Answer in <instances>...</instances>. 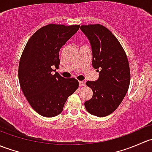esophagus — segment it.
Masks as SVG:
<instances>
[{"label": "esophagus", "mask_w": 152, "mask_h": 152, "mask_svg": "<svg viewBox=\"0 0 152 152\" xmlns=\"http://www.w3.org/2000/svg\"><path fill=\"white\" fill-rule=\"evenodd\" d=\"M79 86H81V87L85 86V82H84V81H80V82H79Z\"/></svg>", "instance_id": "34e87169"}]
</instances>
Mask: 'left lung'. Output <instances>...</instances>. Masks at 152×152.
Segmentation results:
<instances>
[{"instance_id": "obj_1", "label": "left lung", "mask_w": 152, "mask_h": 152, "mask_svg": "<svg viewBox=\"0 0 152 152\" xmlns=\"http://www.w3.org/2000/svg\"><path fill=\"white\" fill-rule=\"evenodd\" d=\"M80 29L91 45L93 67L99 72L97 80L86 83L93 95L85 102V108L93 115L104 117L118 108L128 91V59L117 38L106 27L95 24L82 26Z\"/></svg>"}]
</instances>
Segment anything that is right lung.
Instances as JSON below:
<instances>
[{"label": "right lung", "mask_w": 152, "mask_h": 152, "mask_svg": "<svg viewBox=\"0 0 152 152\" xmlns=\"http://www.w3.org/2000/svg\"><path fill=\"white\" fill-rule=\"evenodd\" d=\"M79 29V26L49 24L37 31L28 39L18 68L20 85L32 108L42 116L60 114L67 98L79 87L74 78L65 79L59 68L60 48ZM56 70V69H55Z\"/></svg>", "instance_id": "right-lung-1"}]
</instances>
